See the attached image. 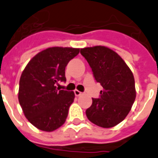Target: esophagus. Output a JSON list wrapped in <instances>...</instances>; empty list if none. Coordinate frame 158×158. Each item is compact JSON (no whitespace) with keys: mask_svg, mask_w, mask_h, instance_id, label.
Listing matches in <instances>:
<instances>
[{"mask_svg":"<svg viewBox=\"0 0 158 158\" xmlns=\"http://www.w3.org/2000/svg\"><path fill=\"white\" fill-rule=\"evenodd\" d=\"M74 94H75V96H79V95L82 94V92H80V91L75 89V90H74Z\"/></svg>","mask_w":158,"mask_h":158,"instance_id":"1","label":"esophagus"}]
</instances>
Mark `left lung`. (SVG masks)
<instances>
[{
    "instance_id": "obj_1",
    "label": "left lung",
    "mask_w": 158,
    "mask_h": 158,
    "mask_svg": "<svg viewBox=\"0 0 158 158\" xmlns=\"http://www.w3.org/2000/svg\"><path fill=\"white\" fill-rule=\"evenodd\" d=\"M89 64L96 82L103 87L100 98H92L86 110L89 121L104 128L121 123L135 99L134 76L123 59L109 48L94 46L80 49Z\"/></svg>"
}]
</instances>
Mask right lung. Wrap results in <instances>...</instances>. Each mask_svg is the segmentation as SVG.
<instances>
[{"mask_svg": "<svg viewBox=\"0 0 158 158\" xmlns=\"http://www.w3.org/2000/svg\"><path fill=\"white\" fill-rule=\"evenodd\" d=\"M79 52V48H48L35 55L23 71L18 100L26 118L37 129L49 132L66 121L74 93L59 90L56 85L66 81L65 67Z\"/></svg>", "mask_w": 158, "mask_h": 158, "instance_id": "add662e5", "label": "right lung"}]
</instances>
